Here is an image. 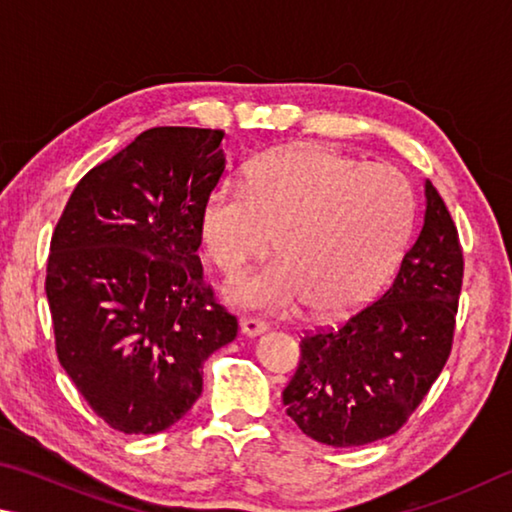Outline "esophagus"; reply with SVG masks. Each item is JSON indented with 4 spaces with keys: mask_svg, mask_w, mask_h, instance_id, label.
<instances>
[{
    "mask_svg": "<svg viewBox=\"0 0 512 512\" xmlns=\"http://www.w3.org/2000/svg\"><path fill=\"white\" fill-rule=\"evenodd\" d=\"M240 333L247 337H261L267 333V324L261 319H242L240 321Z\"/></svg>",
    "mask_w": 512,
    "mask_h": 512,
    "instance_id": "esophagus-1",
    "label": "esophagus"
}]
</instances>
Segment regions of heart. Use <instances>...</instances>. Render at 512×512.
Here are the masks:
<instances>
[{
  "label": "heart",
  "mask_w": 512,
  "mask_h": 512,
  "mask_svg": "<svg viewBox=\"0 0 512 512\" xmlns=\"http://www.w3.org/2000/svg\"><path fill=\"white\" fill-rule=\"evenodd\" d=\"M414 227V195L387 164H362L317 146L265 157L249 182L220 179L200 209L206 254L236 274L272 247L281 256L240 276L231 303L290 312L310 303L321 317L353 312L380 292Z\"/></svg>",
  "instance_id": "b5f03b06"
}]
</instances>
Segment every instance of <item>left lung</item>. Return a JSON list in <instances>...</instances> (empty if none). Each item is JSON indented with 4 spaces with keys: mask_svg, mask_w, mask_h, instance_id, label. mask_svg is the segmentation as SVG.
<instances>
[{
    "mask_svg": "<svg viewBox=\"0 0 512 512\" xmlns=\"http://www.w3.org/2000/svg\"><path fill=\"white\" fill-rule=\"evenodd\" d=\"M463 281L459 236L425 179L423 229L382 297L344 326L301 339L283 405L306 436L330 447L396 434L450 357Z\"/></svg>",
    "mask_w": 512,
    "mask_h": 512,
    "instance_id": "left-lung-1",
    "label": "left lung"
}]
</instances>
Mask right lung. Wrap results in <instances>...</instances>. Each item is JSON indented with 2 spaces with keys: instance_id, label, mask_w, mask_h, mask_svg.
<instances>
[{
  "instance_id": "right-lung-1",
  "label": "right lung",
  "mask_w": 512,
  "mask_h": 512,
  "mask_svg": "<svg viewBox=\"0 0 512 512\" xmlns=\"http://www.w3.org/2000/svg\"><path fill=\"white\" fill-rule=\"evenodd\" d=\"M224 132L152 128L89 170L51 238L47 299L62 369L96 416L157 434L202 393L238 321L202 281L200 209Z\"/></svg>"
}]
</instances>
